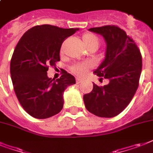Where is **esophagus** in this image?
Here are the masks:
<instances>
[{
    "mask_svg": "<svg viewBox=\"0 0 153 153\" xmlns=\"http://www.w3.org/2000/svg\"><path fill=\"white\" fill-rule=\"evenodd\" d=\"M81 81H82V80H81V78H78V77L76 78V84H80Z\"/></svg>",
    "mask_w": 153,
    "mask_h": 153,
    "instance_id": "34e87169",
    "label": "esophagus"
}]
</instances>
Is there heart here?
<instances>
[{
    "label": "heart",
    "instance_id": "1",
    "mask_svg": "<svg viewBox=\"0 0 153 153\" xmlns=\"http://www.w3.org/2000/svg\"><path fill=\"white\" fill-rule=\"evenodd\" d=\"M82 43L83 45L87 48H95L97 49L98 48L100 43L99 38L97 37L96 34H92V33H86L83 34V36L81 38ZM89 68V65L86 64H77L73 65L71 68L72 72H74L75 74L77 75H83L86 72V71Z\"/></svg>",
    "mask_w": 153,
    "mask_h": 153
}]
</instances>
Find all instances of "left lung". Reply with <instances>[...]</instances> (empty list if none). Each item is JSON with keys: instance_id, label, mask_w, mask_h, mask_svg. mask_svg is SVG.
I'll return each mask as SVG.
<instances>
[{"instance_id": "obj_1", "label": "left lung", "mask_w": 153, "mask_h": 153, "mask_svg": "<svg viewBox=\"0 0 153 153\" xmlns=\"http://www.w3.org/2000/svg\"><path fill=\"white\" fill-rule=\"evenodd\" d=\"M89 30L105 39V59L94 72L110 82L104 86L94 84L93 90L84 95V102L94 115L112 118L127 107L137 90L142 56L132 39L118 26H104Z\"/></svg>"}]
</instances>
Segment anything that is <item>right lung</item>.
I'll return each instance as SVG.
<instances>
[{
  "label": "right lung",
  "instance_id": "1",
  "mask_svg": "<svg viewBox=\"0 0 153 153\" xmlns=\"http://www.w3.org/2000/svg\"><path fill=\"white\" fill-rule=\"evenodd\" d=\"M79 30L51 25L35 26L28 30L16 46L10 62L13 89L21 105L35 119H48L60 112L63 94L76 84L75 77L66 71L58 79L48 76V65L60 60L63 42Z\"/></svg>",
  "mask_w": 153,
  "mask_h": 153
}]
</instances>
